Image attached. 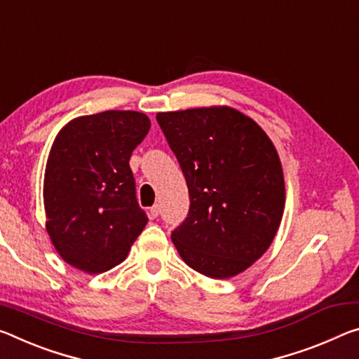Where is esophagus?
Here are the masks:
<instances>
[{
    "mask_svg": "<svg viewBox=\"0 0 359 359\" xmlns=\"http://www.w3.org/2000/svg\"><path fill=\"white\" fill-rule=\"evenodd\" d=\"M159 215V204H153V206L150 208V217L155 219Z\"/></svg>",
    "mask_w": 359,
    "mask_h": 359,
    "instance_id": "obj_1",
    "label": "esophagus"
}]
</instances>
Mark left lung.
I'll use <instances>...</instances> for the list:
<instances>
[{
  "label": "left lung",
  "mask_w": 359,
  "mask_h": 359,
  "mask_svg": "<svg viewBox=\"0 0 359 359\" xmlns=\"http://www.w3.org/2000/svg\"><path fill=\"white\" fill-rule=\"evenodd\" d=\"M185 175L190 209L172 243L193 270L231 278L262 257L286 201L280 156L257 123L230 107L158 113Z\"/></svg>",
  "instance_id": "1"
}]
</instances>
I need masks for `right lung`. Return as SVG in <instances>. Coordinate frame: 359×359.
<instances>
[{
	"instance_id": "add662e5",
	"label": "right lung",
	"mask_w": 359,
	"mask_h": 359,
	"mask_svg": "<svg viewBox=\"0 0 359 359\" xmlns=\"http://www.w3.org/2000/svg\"><path fill=\"white\" fill-rule=\"evenodd\" d=\"M150 130L139 111L107 110L60 130L44 174L46 230L67 264L102 273L128 257L149 222L129 159Z\"/></svg>"
}]
</instances>
